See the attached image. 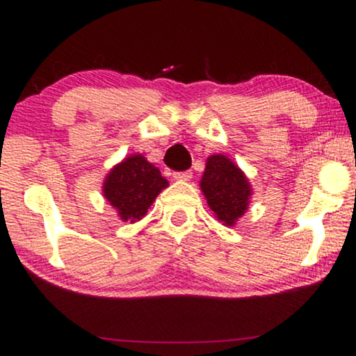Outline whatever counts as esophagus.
<instances>
[{
  "label": "esophagus",
  "instance_id": "esophagus-1",
  "mask_svg": "<svg viewBox=\"0 0 356 356\" xmlns=\"http://www.w3.org/2000/svg\"><path fill=\"white\" fill-rule=\"evenodd\" d=\"M192 172L191 170H182V172H174L175 181H191Z\"/></svg>",
  "mask_w": 356,
  "mask_h": 356
}]
</instances>
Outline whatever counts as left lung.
<instances>
[{"instance_id": "obj_1", "label": "left lung", "mask_w": 356, "mask_h": 356, "mask_svg": "<svg viewBox=\"0 0 356 356\" xmlns=\"http://www.w3.org/2000/svg\"><path fill=\"white\" fill-rule=\"evenodd\" d=\"M201 189L216 218L226 226H234L244 214L251 195L246 175L226 155H211L207 159Z\"/></svg>"}]
</instances>
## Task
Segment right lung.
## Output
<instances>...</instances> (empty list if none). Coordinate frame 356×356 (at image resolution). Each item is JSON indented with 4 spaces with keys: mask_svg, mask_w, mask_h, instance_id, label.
Here are the masks:
<instances>
[{
    "mask_svg": "<svg viewBox=\"0 0 356 356\" xmlns=\"http://www.w3.org/2000/svg\"><path fill=\"white\" fill-rule=\"evenodd\" d=\"M167 184L161 170L137 154L110 170L104 184V194L122 219L136 222L144 218Z\"/></svg>",
    "mask_w": 356,
    "mask_h": 356,
    "instance_id": "obj_1",
    "label": "right lung"
}]
</instances>
